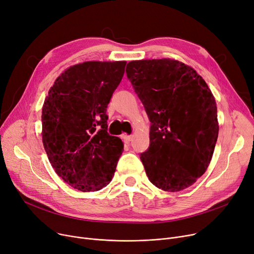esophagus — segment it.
Listing matches in <instances>:
<instances>
[{
    "label": "esophagus",
    "mask_w": 254,
    "mask_h": 254,
    "mask_svg": "<svg viewBox=\"0 0 254 254\" xmlns=\"http://www.w3.org/2000/svg\"><path fill=\"white\" fill-rule=\"evenodd\" d=\"M122 138H123L126 142H129V141L132 139V136H129V135H127V134H123V135H122Z\"/></svg>",
    "instance_id": "esophagus-1"
}]
</instances>
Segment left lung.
<instances>
[{
	"label": "left lung",
	"instance_id": "obj_1",
	"mask_svg": "<svg viewBox=\"0 0 254 254\" xmlns=\"http://www.w3.org/2000/svg\"><path fill=\"white\" fill-rule=\"evenodd\" d=\"M127 75L151 123L141 161L150 182L175 192L206 172L218 137L215 98L191 66L172 59L131 61Z\"/></svg>",
	"mask_w": 254,
	"mask_h": 254
}]
</instances>
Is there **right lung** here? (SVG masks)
<instances>
[{
  "label": "right lung",
  "mask_w": 254,
  "mask_h": 254,
  "mask_svg": "<svg viewBox=\"0 0 254 254\" xmlns=\"http://www.w3.org/2000/svg\"><path fill=\"white\" fill-rule=\"evenodd\" d=\"M127 62L91 61L65 69L42 108V141L57 174L80 191H97L112 180L124 143L107 132V106Z\"/></svg>",
  "instance_id": "obj_1"
}]
</instances>
